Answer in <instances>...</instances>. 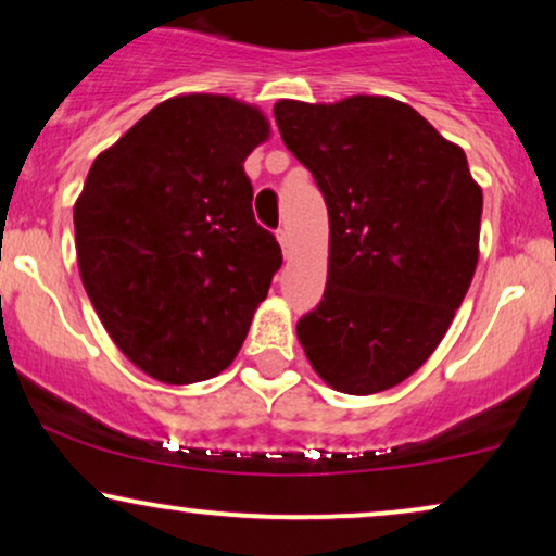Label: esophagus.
I'll list each match as a JSON object with an SVG mask.
<instances>
[{
    "instance_id": "esophagus-1",
    "label": "esophagus",
    "mask_w": 556,
    "mask_h": 556,
    "mask_svg": "<svg viewBox=\"0 0 556 556\" xmlns=\"http://www.w3.org/2000/svg\"><path fill=\"white\" fill-rule=\"evenodd\" d=\"M278 242H280V248H283V255L286 257L291 255V232H288L286 227H280L278 230Z\"/></svg>"
}]
</instances>
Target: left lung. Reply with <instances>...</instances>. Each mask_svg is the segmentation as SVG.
<instances>
[{
    "label": "left lung",
    "mask_w": 556,
    "mask_h": 556,
    "mask_svg": "<svg viewBox=\"0 0 556 556\" xmlns=\"http://www.w3.org/2000/svg\"><path fill=\"white\" fill-rule=\"evenodd\" d=\"M276 124L329 207V278L299 341L333 390L375 394L435 352L478 263L483 192L460 147L407 103L278 101Z\"/></svg>",
    "instance_id": "obj_1"
}]
</instances>
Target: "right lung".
I'll return each instance as SVG.
<instances>
[{
	"instance_id": "add662e5",
	"label": "right lung",
	"mask_w": 556,
	"mask_h": 556,
	"mask_svg": "<svg viewBox=\"0 0 556 556\" xmlns=\"http://www.w3.org/2000/svg\"><path fill=\"white\" fill-rule=\"evenodd\" d=\"M265 139L253 105L192 93L159 103L90 166L73 212L83 286L159 382L230 367L283 263L242 166Z\"/></svg>"
}]
</instances>
